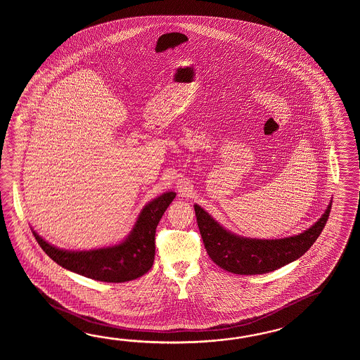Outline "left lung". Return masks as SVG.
Here are the masks:
<instances>
[{
  "label": "left lung",
  "instance_id": "8db88e82",
  "mask_svg": "<svg viewBox=\"0 0 360 360\" xmlns=\"http://www.w3.org/2000/svg\"><path fill=\"white\" fill-rule=\"evenodd\" d=\"M332 202L321 219L297 236L256 239L237 236L222 228L206 211L194 205L199 231L208 256L220 268L240 276L265 274L297 260L314 245L328 220Z\"/></svg>",
  "mask_w": 360,
  "mask_h": 360
}]
</instances>
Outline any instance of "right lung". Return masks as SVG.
I'll return each mask as SVG.
<instances>
[{
    "instance_id": "1",
    "label": "right lung",
    "mask_w": 360,
    "mask_h": 360,
    "mask_svg": "<svg viewBox=\"0 0 360 360\" xmlns=\"http://www.w3.org/2000/svg\"><path fill=\"white\" fill-rule=\"evenodd\" d=\"M176 193L166 191L144 206L130 234L118 245L89 251H69L50 245L33 230V236L50 259L79 276L108 283H123L144 276L154 262V236L162 214Z\"/></svg>"
}]
</instances>
